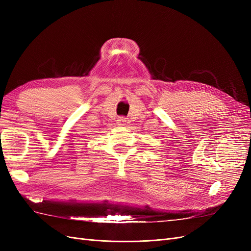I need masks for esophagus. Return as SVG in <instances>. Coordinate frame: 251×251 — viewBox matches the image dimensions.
<instances>
[{"label": "esophagus", "mask_w": 251, "mask_h": 251, "mask_svg": "<svg viewBox=\"0 0 251 251\" xmlns=\"http://www.w3.org/2000/svg\"><path fill=\"white\" fill-rule=\"evenodd\" d=\"M117 121H118V125L119 126H126V117H124V116H121V117H118V119H117Z\"/></svg>", "instance_id": "esophagus-1"}]
</instances>
